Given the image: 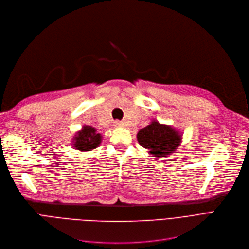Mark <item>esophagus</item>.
<instances>
[{"label":"esophagus","mask_w":249,"mask_h":249,"mask_svg":"<svg viewBox=\"0 0 249 249\" xmlns=\"http://www.w3.org/2000/svg\"><path fill=\"white\" fill-rule=\"evenodd\" d=\"M114 125H115V126H123V123L120 122V121H116V122L114 123Z\"/></svg>","instance_id":"1"}]
</instances>
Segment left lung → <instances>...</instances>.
Listing matches in <instances>:
<instances>
[{"label": "left lung", "instance_id": "8db88e82", "mask_svg": "<svg viewBox=\"0 0 249 249\" xmlns=\"http://www.w3.org/2000/svg\"><path fill=\"white\" fill-rule=\"evenodd\" d=\"M139 144L155 157H167L179 146L181 136L168 125L153 122L138 133Z\"/></svg>", "mask_w": 249, "mask_h": 249}]
</instances>
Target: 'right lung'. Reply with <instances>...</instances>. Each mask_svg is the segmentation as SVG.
Returning a JSON list of instances; mask_svg holds the SVG:
<instances>
[{
  "instance_id": "add662e5",
  "label": "right lung",
  "mask_w": 249,
  "mask_h": 249,
  "mask_svg": "<svg viewBox=\"0 0 249 249\" xmlns=\"http://www.w3.org/2000/svg\"><path fill=\"white\" fill-rule=\"evenodd\" d=\"M101 142L100 134L91 126H84L78 136L75 137L74 146L80 151H90L99 146Z\"/></svg>"
}]
</instances>
